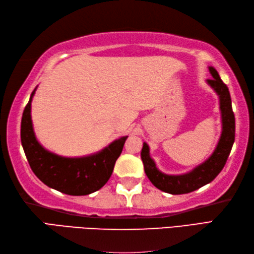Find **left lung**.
<instances>
[{"mask_svg": "<svg viewBox=\"0 0 254 254\" xmlns=\"http://www.w3.org/2000/svg\"><path fill=\"white\" fill-rule=\"evenodd\" d=\"M213 78L206 83L219 97V109L222 115V134L213 154L191 171L183 175H166L161 172L154 159L149 155L147 143H143L141 158L144 164L145 174L153 185L159 190L170 194H185L195 191L201 187L212 182L217 177L227 161L231 147L235 142V115L231 107V98L228 87L219 77L218 72L209 66Z\"/></svg>", "mask_w": 254, "mask_h": 254, "instance_id": "left-lung-1", "label": "left lung"}]
</instances>
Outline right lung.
<instances>
[{"label": "right lung", "mask_w": 254, "mask_h": 254, "mask_svg": "<svg viewBox=\"0 0 254 254\" xmlns=\"http://www.w3.org/2000/svg\"><path fill=\"white\" fill-rule=\"evenodd\" d=\"M32 91L21 118L20 138L31 170L40 181L68 195H87L104 187L127 136L116 139L100 152L84 157H63L46 149L38 142L31 121Z\"/></svg>", "instance_id": "1"}]
</instances>
